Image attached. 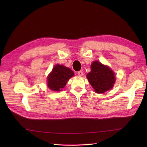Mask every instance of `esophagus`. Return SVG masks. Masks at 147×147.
I'll return each mask as SVG.
<instances>
[{
	"label": "esophagus",
	"mask_w": 147,
	"mask_h": 147,
	"mask_svg": "<svg viewBox=\"0 0 147 147\" xmlns=\"http://www.w3.org/2000/svg\"><path fill=\"white\" fill-rule=\"evenodd\" d=\"M78 75L79 76H83V72L82 71H78Z\"/></svg>",
	"instance_id": "1"
}]
</instances>
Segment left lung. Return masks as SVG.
<instances>
[{
  "label": "left lung",
  "mask_w": 147,
  "mask_h": 147,
  "mask_svg": "<svg viewBox=\"0 0 147 147\" xmlns=\"http://www.w3.org/2000/svg\"><path fill=\"white\" fill-rule=\"evenodd\" d=\"M86 77L97 93H103L111 90L115 82L114 73L111 69L98 61L93 62L91 71L87 74Z\"/></svg>",
  "instance_id": "1"
}]
</instances>
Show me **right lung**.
<instances>
[{"mask_svg":"<svg viewBox=\"0 0 147 147\" xmlns=\"http://www.w3.org/2000/svg\"><path fill=\"white\" fill-rule=\"evenodd\" d=\"M74 75V72L71 69L56 64L47 77V86L53 91H61L69 80Z\"/></svg>","mask_w":147,"mask_h":147,"instance_id":"1","label":"right lung"}]
</instances>
